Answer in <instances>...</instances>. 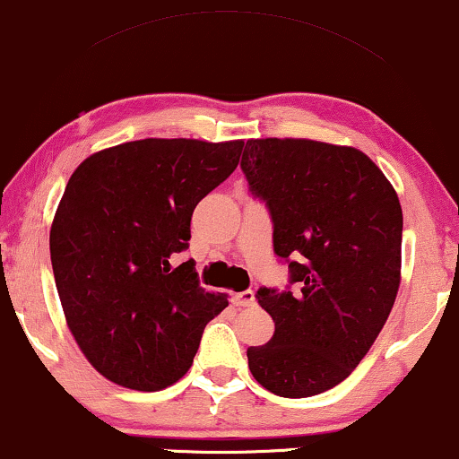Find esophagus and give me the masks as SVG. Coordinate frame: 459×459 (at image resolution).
Wrapping results in <instances>:
<instances>
[{"mask_svg":"<svg viewBox=\"0 0 459 459\" xmlns=\"http://www.w3.org/2000/svg\"><path fill=\"white\" fill-rule=\"evenodd\" d=\"M233 303L237 307H252L254 303H256V297H254L252 290H246V292L233 294Z\"/></svg>","mask_w":459,"mask_h":459,"instance_id":"obj_1","label":"esophagus"}]
</instances>
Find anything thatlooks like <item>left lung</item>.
Returning <instances> with one entry per match:
<instances>
[{
    "label": "left lung",
    "instance_id": "left-lung-1",
    "mask_svg": "<svg viewBox=\"0 0 459 459\" xmlns=\"http://www.w3.org/2000/svg\"><path fill=\"white\" fill-rule=\"evenodd\" d=\"M241 169L294 283L258 290L275 333L247 347V367L277 396H316L351 375L396 300L398 195L364 152L313 139H247Z\"/></svg>",
    "mask_w": 459,
    "mask_h": 459
}]
</instances>
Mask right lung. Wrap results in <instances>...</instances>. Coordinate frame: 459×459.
I'll use <instances>...</instances> for the list:
<instances>
[{
    "label": "right lung",
    "instance_id": "1",
    "mask_svg": "<svg viewBox=\"0 0 459 459\" xmlns=\"http://www.w3.org/2000/svg\"><path fill=\"white\" fill-rule=\"evenodd\" d=\"M243 142L139 139L91 154L69 178L50 229V260L67 326L106 379L139 392L193 367L203 328L229 305L190 263L203 196L239 165Z\"/></svg>",
    "mask_w": 459,
    "mask_h": 459
}]
</instances>
